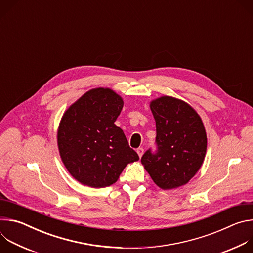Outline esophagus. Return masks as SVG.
I'll return each instance as SVG.
<instances>
[{"mask_svg":"<svg viewBox=\"0 0 253 253\" xmlns=\"http://www.w3.org/2000/svg\"><path fill=\"white\" fill-rule=\"evenodd\" d=\"M137 153H138V155H139V157L141 158L142 157V155H143V153H144V149L142 148V147H139V148H137Z\"/></svg>","mask_w":253,"mask_h":253,"instance_id":"esophagus-1","label":"esophagus"}]
</instances>
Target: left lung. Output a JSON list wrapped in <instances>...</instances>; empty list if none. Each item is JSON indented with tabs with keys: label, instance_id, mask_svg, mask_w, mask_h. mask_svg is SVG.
Returning <instances> with one entry per match:
<instances>
[{
	"label": "left lung",
	"instance_id": "obj_1",
	"mask_svg": "<svg viewBox=\"0 0 253 253\" xmlns=\"http://www.w3.org/2000/svg\"><path fill=\"white\" fill-rule=\"evenodd\" d=\"M156 122L155 153L141 162L157 186L167 190L186 184L201 167L207 137L201 118L182 100L163 96L150 103Z\"/></svg>",
	"mask_w": 253,
	"mask_h": 253
}]
</instances>
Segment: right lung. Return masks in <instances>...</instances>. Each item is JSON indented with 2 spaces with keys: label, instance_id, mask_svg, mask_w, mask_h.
Wrapping results in <instances>:
<instances>
[{
  "label": "right lung",
  "instance_id": "1",
  "mask_svg": "<svg viewBox=\"0 0 253 253\" xmlns=\"http://www.w3.org/2000/svg\"><path fill=\"white\" fill-rule=\"evenodd\" d=\"M122 98L108 88L85 93L64 113L58 130L62 161L76 180L94 188L115 183L128 163L139 160L114 122Z\"/></svg>",
  "mask_w": 253,
  "mask_h": 253
}]
</instances>
